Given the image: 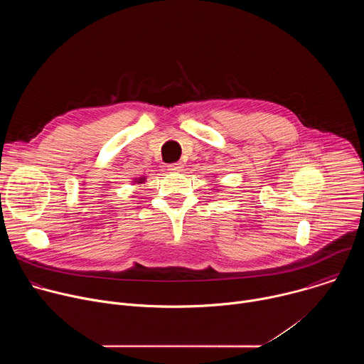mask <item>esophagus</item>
<instances>
[{
  "label": "esophagus",
  "mask_w": 364,
  "mask_h": 364,
  "mask_svg": "<svg viewBox=\"0 0 364 364\" xmlns=\"http://www.w3.org/2000/svg\"><path fill=\"white\" fill-rule=\"evenodd\" d=\"M168 171H171V173H180V171H183V164H181V163L170 164V166H168Z\"/></svg>",
  "instance_id": "1"
}]
</instances>
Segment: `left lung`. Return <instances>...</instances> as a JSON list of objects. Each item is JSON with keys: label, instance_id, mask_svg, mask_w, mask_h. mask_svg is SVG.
<instances>
[{"label": "left lung", "instance_id": "left-lung-1", "mask_svg": "<svg viewBox=\"0 0 364 364\" xmlns=\"http://www.w3.org/2000/svg\"><path fill=\"white\" fill-rule=\"evenodd\" d=\"M213 190H215V188H213Z\"/></svg>", "mask_w": 364, "mask_h": 364}]
</instances>
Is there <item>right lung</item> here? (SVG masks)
<instances>
[{
  "instance_id": "obj_1",
  "label": "right lung",
  "mask_w": 364,
  "mask_h": 364,
  "mask_svg": "<svg viewBox=\"0 0 364 364\" xmlns=\"http://www.w3.org/2000/svg\"><path fill=\"white\" fill-rule=\"evenodd\" d=\"M146 178L145 177H141V178H135L132 183H136V184H141V183H144Z\"/></svg>"
}]
</instances>
